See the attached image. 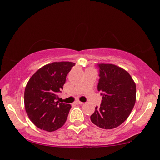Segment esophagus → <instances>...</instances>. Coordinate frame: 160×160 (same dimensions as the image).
Returning <instances> with one entry per match:
<instances>
[{
	"label": "esophagus",
	"mask_w": 160,
	"mask_h": 160,
	"mask_svg": "<svg viewBox=\"0 0 160 160\" xmlns=\"http://www.w3.org/2000/svg\"><path fill=\"white\" fill-rule=\"evenodd\" d=\"M74 103L76 104H83L82 102H80V101H76V102H75Z\"/></svg>",
	"instance_id": "34e87169"
}]
</instances>
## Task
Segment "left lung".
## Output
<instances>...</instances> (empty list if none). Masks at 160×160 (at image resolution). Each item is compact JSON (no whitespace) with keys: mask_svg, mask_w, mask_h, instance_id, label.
<instances>
[{"mask_svg":"<svg viewBox=\"0 0 160 160\" xmlns=\"http://www.w3.org/2000/svg\"><path fill=\"white\" fill-rule=\"evenodd\" d=\"M98 90L101 106L95 107L91 121L98 127L111 129L128 118L136 101V85L126 71L113 64L100 63Z\"/></svg>","mask_w":160,"mask_h":160,"instance_id":"obj_1","label":"left lung"}]
</instances>
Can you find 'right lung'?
Segmentation results:
<instances>
[{
  "label": "right lung",
  "mask_w": 160,
  "mask_h": 160,
  "mask_svg": "<svg viewBox=\"0 0 160 160\" xmlns=\"http://www.w3.org/2000/svg\"><path fill=\"white\" fill-rule=\"evenodd\" d=\"M74 65L71 62H52L40 68L29 79L24 103L29 119L38 128L53 132L65 124L71 105L56 101Z\"/></svg>",
  "instance_id": "obj_1"
}]
</instances>
